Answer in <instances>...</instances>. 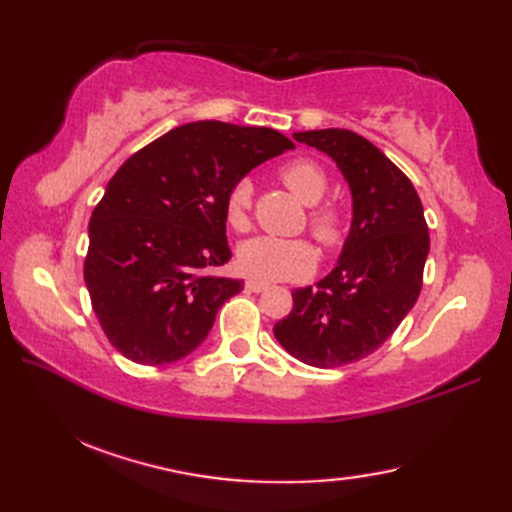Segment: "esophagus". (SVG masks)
Returning <instances> with one entry per match:
<instances>
[{
  "mask_svg": "<svg viewBox=\"0 0 512 512\" xmlns=\"http://www.w3.org/2000/svg\"><path fill=\"white\" fill-rule=\"evenodd\" d=\"M250 292H264L266 288H268V284L266 281H262V279H246V284H244Z\"/></svg>",
  "mask_w": 512,
  "mask_h": 512,
  "instance_id": "1",
  "label": "esophagus"
}]
</instances>
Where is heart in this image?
I'll list each match as a JSON object with an SVG mask.
<instances>
[{
	"instance_id": "heart-1",
	"label": "heart",
	"mask_w": 512,
	"mask_h": 512,
	"mask_svg": "<svg viewBox=\"0 0 512 512\" xmlns=\"http://www.w3.org/2000/svg\"><path fill=\"white\" fill-rule=\"evenodd\" d=\"M279 180L297 195L301 202L312 204L308 209V228L323 248H336L343 242L345 220L336 204H319L328 193V173L314 160L299 158L279 167ZM253 211V182L239 178L231 184L224 200L226 222L235 231H248ZM314 257L306 239H279L270 235L250 237L237 250V264L246 275L255 279H292L312 273Z\"/></svg>"
}]
</instances>
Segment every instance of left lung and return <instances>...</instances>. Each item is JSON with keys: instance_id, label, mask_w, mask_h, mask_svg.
I'll list each match as a JSON object with an SVG mask.
<instances>
[{"instance_id": "1", "label": "left lung", "mask_w": 512, "mask_h": 512, "mask_svg": "<svg viewBox=\"0 0 512 512\" xmlns=\"http://www.w3.org/2000/svg\"><path fill=\"white\" fill-rule=\"evenodd\" d=\"M325 151L350 182L352 231L339 264L317 286L292 292L277 341L312 367H341L376 352L418 301L429 226L411 180L350 129L295 134Z\"/></svg>"}]
</instances>
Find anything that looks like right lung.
I'll return each mask as SVG.
<instances>
[{"label": "right lung", "instance_id": "1", "mask_svg": "<svg viewBox=\"0 0 512 512\" xmlns=\"http://www.w3.org/2000/svg\"><path fill=\"white\" fill-rule=\"evenodd\" d=\"M268 127L187 123L129 156L94 206L83 277L107 339L140 365L191 354L242 281L211 270L231 259V184L292 149Z\"/></svg>", "mask_w": 512, "mask_h": 512}]
</instances>
